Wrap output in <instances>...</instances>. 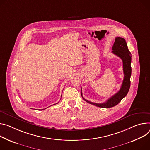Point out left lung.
Masks as SVG:
<instances>
[{"mask_svg":"<svg viewBox=\"0 0 150 150\" xmlns=\"http://www.w3.org/2000/svg\"><path fill=\"white\" fill-rule=\"evenodd\" d=\"M112 52L122 60V65H123L122 66H123L125 76L120 90L110 99H108L106 102L102 103H94L86 100L83 98V93L81 90V96H82L83 99L86 102L100 108H108L117 105L126 96L130 87V76L132 74V68L130 64L132 60V56L130 52L128 49L127 43L124 38L121 37L115 38V42L112 47Z\"/></svg>","mask_w":150,"mask_h":150,"instance_id":"8db88e82","label":"left lung"}]
</instances>
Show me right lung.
I'll use <instances>...</instances> for the list:
<instances>
[{"instance_id":"1","label":"right lung","mask_w":150,"mask_h":150,"mask_svg":"<svg viewBox=\"0 0 150 150\" xmlns=\"http://www.w3.org/2000/svg\"><path fill=\"white\" fill-rule=\"evenodd\" d=\"M54 105H55V104H54Z\"/></svg>"}]
</instances>
